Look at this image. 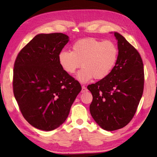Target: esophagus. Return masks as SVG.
Listing matches in <instances>:
<instances>
[{
	"label": "esophagus",
	"instance_id": "34e87169",
	"mask_svg": "<svg viewBox=\"0 0 157 157\" xmlns=\"http://www.w3.org/2000/svg\"><path fill=\"white\" fill-rule=\"evenodd\" d=\"M87 91H88V89L86 88V87H85L84 86H82L81 92H82V93H85V92H86Z\"/></svg>",
	"mask_w": 157,
	"mask_h": 157
}]
</instances>
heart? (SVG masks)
<instances>
[{"label": "heart", "mask_w": 157, "mask_h": 157, "mask_svg": "<svg viewBox=\"0 0 157 157\" xmlns=\"http://www.w3.org/2000/svg\"><path fill=\"white\" fill-rule=\"evenodd\" d=\"M118 55V47L113 42L89 37L78 40L73 44L72 51H63L58 58L62 69L71 75L82 64L77 78L87 82L93 78L97 80L106 78L114 68Z\"/></svg>", "instance_id": "b5f03b06"}]
</instances>
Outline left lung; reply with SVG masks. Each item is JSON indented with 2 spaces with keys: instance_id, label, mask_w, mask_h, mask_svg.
<instances>
[{
  "instance_id": "8db88e82",
  "label": "left lung",
  "mask_w": 157,
  "mask_h": 157,
  "mask_svg": "<svg viewBox=\"0 0 157 157\" xmlns=\"http://www.w3.org/2000/svg\"><path fill=\"white\" fill-rule=\"evenodd\" d=\"M119 55L106 78L88 86L92 94L90 111L98 125L106 131L127 125L137 111L144 90V72L138 51L122 35L115 32Z\"/></svg>"
}]
</instances>
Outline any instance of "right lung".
<instances>
[{
	"label": "right lung",
	"instance_id": "obj_1",
	"mask_svg": "<svg viewBox=\"0 0 157 157\" xmlns=\"http://www.w3.org/2000/svg\"><path fill=\"white\" fill-rule=\"evenodd\" d=\"M68 41L62 33L36 35L19 51L14 63L13 90L20 111L29 124L44 131L65 122L82 90L59 62Z\"/></svg>",
	"mask_w": 157,
	"mask_h": 157
}]
</instances>
